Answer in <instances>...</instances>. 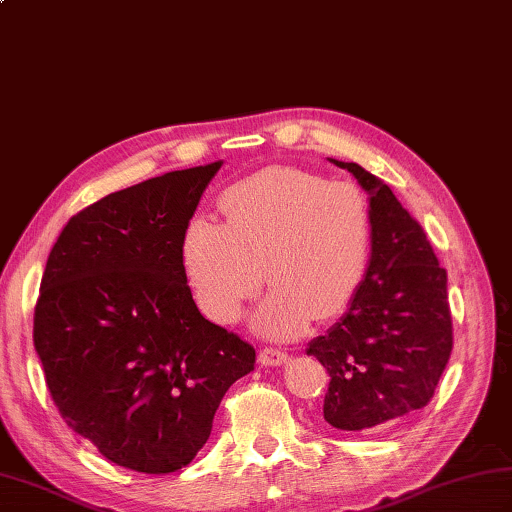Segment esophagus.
Wrapping results in <instances>:
<instances>
[{"instance_id": "1", "label": "esophagus", "mask_w": 512, "mask_h": 512, "mask_svg": "<svg viewBox=\"0 0 512 512\" xmlns=\"http://www.w3.org/2000/svg\"><path fill=\"white\" fill-rule=\"evenodd\" d=\"M259 361L264 365H286L290 361V354H286L284 350H273V347H264L262 352H259Z\"/></svg>"}]
</instances>
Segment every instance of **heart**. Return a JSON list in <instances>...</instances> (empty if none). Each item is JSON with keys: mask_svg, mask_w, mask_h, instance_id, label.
<instances>
[{"mask_svg": "<svg viewBox=\"0 0 512 512\" xmlns=\"http://www.w3.org/2000/svg\"><path fill=\"white\" fill-rule=\"evenodd\" d=\"M220 204L224 222L193 217L180 242L184 277L211 321L235 323L264 277L273 290L253 321L270 336L352 306L374 255V213L356 184L270 167L228 187Z\"/></svg>", "mask_w": 512, "mask_h": 512, "instance_id": "b5f03b06", "label": "heart"}]
</instances>
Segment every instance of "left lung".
<instances>
[{
	"mask_svg": "<svg viewBox=\"0 0 512 512\" xmlns=\"http://www.w3.org/2000/svg\"><path fill=\"white\" fill-rule=\"evenodd\" d=\"M330 162L369 193L374 255L352 306L306 352L330 374L325 422L363 431L427 407L433 398L453 347L447 270L383 180L356 162Z\"/></svg>",
	"mask_w": 512,
	"mask_h": 512,
	"instance_id": "8db88e82",
	"label": "left lung"
}]
</instances>
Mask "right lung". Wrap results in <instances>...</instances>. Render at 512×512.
Instances as JSON below:
<instances>
[{
  "instance_id": "obj_1",
  "label": "right lung",
  "mask_w": 512,
  "mask_h": 512,
  "mask_svg": "<svg viewBox=\"0 0 512 512\" xmlns=\"http://www.w3.org/2000/svg\"><path fill=\"white\" fill-rule=\"evenodd\" d=\"M222 162L169 171L70 217L35 308V350L72 431L138 473L187 466L253 345L204 319L180 242Z\"/></svg>"
}]
</instances>
